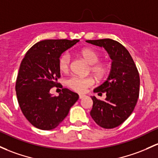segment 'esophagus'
<instances>
[{
	"instance_id": "esophagus-1",
	"label": "esophagus",
	"mask_w": 158,
	"mask_h": 158,
	"mask_svg": "<svg viewBox=\"0 0 158 158\" xmlns=\"http://www.w3.org/2000/svg\"><path fill=\"white\" fill-rule=\"evenodd\" d=\"M79 99H82L83 98H85V95H83V94H79Z\"/></svg>"
}]
</instances>
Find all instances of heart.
Masks as SVG:
<instances>
[{"instance_id":"b5f03b06","label":"heart","mask_w":158,"mask_h":158,"mask_svg":"<svg viewBox=\"0 0 158 158\" xmlns=\"http://www.w3.org/2000/svg\"><path fill=\"white\" fill-rule=\"evenodd\" d=\"M85 60L91 65V71L98 78H103L107 71L106 66L100 63V55L98 51L90 48H83L79 52ZM71 58L70 54L64 53L58 60V67L61 72H67L70 69ZM94 83L91 78H82L73 76L67 80V85L77 92H84L88 88L92 86Z\"/></svg>"}]
</instances>
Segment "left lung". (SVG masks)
I'll use <instances>...</instances> for the list:
<instances>
[{
	"label": "left lung",
	"mask_w": 158,
	"mask_h": 158,
	"mask_svg": "<svg viewBox=\"0 0 158 158\" xmlns=\"http://www.w3.org/2000/svg\"><path fill=\"white\" fill-rule=\"evenodd\" d=\"M103 47L112 59L111 70L106 80L94 89V93H106L105 100L94 96L90 115L100 127L111 129L127 120L136 106L139 94V75L127 48L111 39L86 40Z\"/></svg>",
	"instance_id": "left-lung-1"
}]
</instances>
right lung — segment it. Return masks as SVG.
I'll return each instance as SVG.
<instances>
[{
  "instance_id": "right-lung-1",
  "label": "right lung",
  "mask_w": 158,
  "mask_h": 158,
  "mask_svg": "<svg viewBox=\"0 0 158 158\" xmlns=\"http://www.w3.org/2000/svg\"><path fill=\"white\" fill-rule=\"evenodd\" d=\"M79 40H45L34 44L24 57L15 83L19 104L27 120L44 131L58 127L79 99L78 94L62 88L58 97L50 94L60 76L61 54Z\"/></svg>"
}]
</instances>
